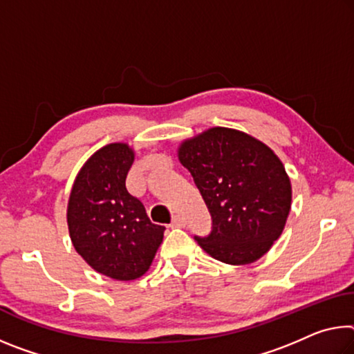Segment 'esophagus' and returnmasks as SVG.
I'll return each instance as SVG.
<instances>
[{
  "mask_svg": "<svg viewBox=\"0 0 354 354\" xmlns=\"http://www.w3.org/2000/svg\"><path fill=\"white\" fill-rule=\"evenodd\" d=\"M186 225V221H184V218L181 217V216H175L173 217V221H171V223H170V227H173V228H181V227H184Z\"/></svg>",
  "mask_w": 354,
  "mask_h": 354,
  "instance_id": "34e87169",
  "label": "esophagus"
}]
</instances>
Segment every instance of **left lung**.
Segmentation results:
<instances>
[{"mask_svg": "<svg viewBox=\"0 0 354 354\" xmlns=\"http://www.w3.org/2000/svg\"><path fill=\"white\" fill-rule=\"evenodd\" d=\"M212 217L197 243L227 265H249L272 248L291 209V183L277 154L249 133L211 127L178 148Z\"/></svg>", "mask_w": 354, "mask_h": 354, "instance_id": "left-lung-1", "label": "left lung"}]
</instances>
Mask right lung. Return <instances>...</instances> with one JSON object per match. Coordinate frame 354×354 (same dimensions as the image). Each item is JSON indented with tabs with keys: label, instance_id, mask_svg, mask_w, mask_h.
Returning <instances> with one entry per match:
<instances>
[{
	"label": "right lung",
	"instance_id": "obj_1",
	"mask_svg": "<svg viewBox=\"0 0 354 354\" xmlns=\"http://www.w3.org/2000/svg\"><path fill=\"white\" fill-rule=\"evenodd\" d=\"M133 157L127 143L97 149L78 171L67 201V227L77 254L94 271L115 280L142 277L165 232L127 192Z\"/></svg>",
	"mask_w": 354,
	"mask_h": 354
}]
</instances>
